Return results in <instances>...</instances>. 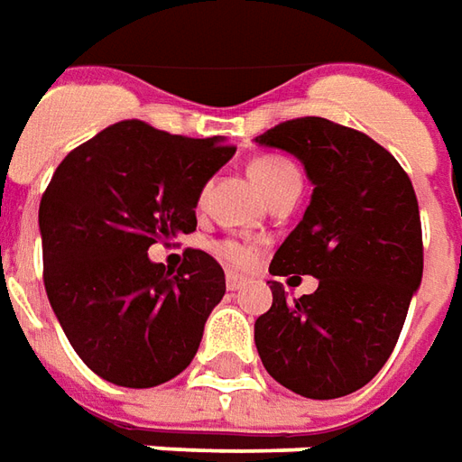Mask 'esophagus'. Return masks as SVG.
<instances>
[{"mask_svg":"<svg viewBox=\"0 0 462 462\" xmlns=\"http://www.w3.org/2000/svg\"><path fill=\"white\" fill-rule=\"evenodd\" d=\"M247 282H250V280H247L245 275H237V273H227V277H225V285H227V290H242Z\"/></svg>","mask_w":462,"mask_h":462,"instance_id":"1","label":"esophagus"}]
</instances>
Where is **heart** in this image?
<instances>
[{
  "label": "heart",
  "instance_id": "heart-1",
  "mask_svg": "<svg viewBox=\"0 0 462 462\" xmlns=\"http://www.w3.org/2000/svg\"><path fill=\"white\" fill-rule=\"evenodd\" d=\"M250 177L264 198H270L277 187L300 180V172L298 167L287 162L285 157H260L250 164ZM215 253L232 267H250L254 263V247L245 245V242L222 240L215 245Z\"/></svg>",
  "mask_w": 462,
  "mask_h": 462
}]
</instances>
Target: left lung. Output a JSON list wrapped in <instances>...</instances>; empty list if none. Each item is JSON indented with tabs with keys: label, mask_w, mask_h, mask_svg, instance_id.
<instances>
[{
	"label": "left lung",
	"mask_w": 462,
	"mask_h": 462,
	"mask_svg": "<svg viewBox=\"0 0 462 462\" xmlns=\"http://www.w3.org/2000/svg\"><path fill=\"white\" fill-rule=\"evenodd\" d=\"M254 142L295 154L315 187L270 273L320 282L298 300L270 282L273 308L254 322L257 353L264 370L302 398H343L388 363L420 287L415 189L385 147L330 119H287Z\"/></svg>",
	"instance_id": "left-lung-1"
}]
</instances>
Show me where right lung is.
I'll list each match as a JSON object with an SVG mask.
<instances>
[{"label":"right lung","instance_id":"obj_1","mask_svg":"<svg viewBox=\"0 0 462 462\" xmlns=\"http://www.w3.org/2000/svg\"><path fill=\"white\" fill-rule=\"evenodd\" d=\"M232 144L125 119L64 157L40 202L44 290L74 353L122 388H154L198 353L225 295L215 257L187 250L164 270L147 250L198 227L208 180Z\"/></svg>","mask_w":462,"mask_h":462}]
</instances>
